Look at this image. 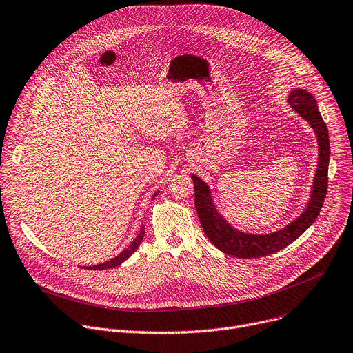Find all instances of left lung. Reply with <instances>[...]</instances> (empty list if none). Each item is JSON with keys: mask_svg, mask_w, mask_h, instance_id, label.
I'll list each match as a JSON object with an SVG mask.
<instances>
[{"mask_svg": "<svg viewBox=\"0 0 353 353\" xmlns=\"http://www.w3.org/2000/svg\"><path fill=\"white\" fill-rule=\"evenodd\" d=\"M292 108L314 130L318 142V165L305 210L285 227L269 234H249L228 222L216 210L210 185L199 176L191 174L194 183L196 210L201 227L211 243L221 252L235 258H263L276 253L300 238L321 211L328 188L330 137L328 128L318 111L314 95L303 88H294L287 97Z\"/></svg>", "mask_w": 353, "mask_h": 353, "instance_id": "1", "label": "left lung"}]
</instances>
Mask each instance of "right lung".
Segmentation results:
<instances>
[{"label":"right lung","instance_id":"1","mask_svg":"<svg viewBox=\"0 0 353 353\" xmlns=\"http://www.w3.org/2000/svg\"><path fill=\"white\" fill-rule=\"evenodd\" d=\"M159 191H156V193L152 196V199H154L157 196ZM143 235H145V227L141 228V232L138 234V236L130 243V246L125 248L121 253H118L117 256H114V258H111L110 261L107 262H103V263H99V265H92V266H83L84 269H90V270H105V269H111V268H115V266H119L121 263H123L128 258H131V256L137 252V249L139 248L142 239H143Z\"/></svg>","mask_w":353,"mask_h":353}]
</instances>
